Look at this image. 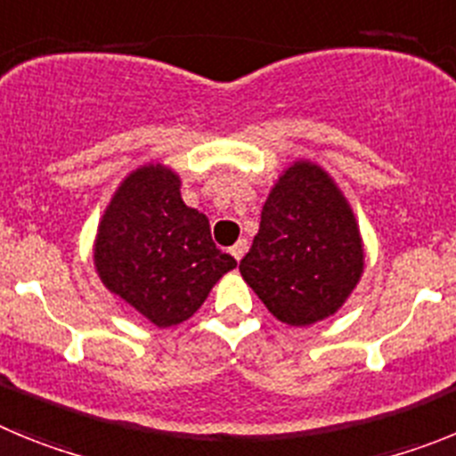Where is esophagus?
<instances>
[{
	"label": "esophagus",
	"instance_id": "obj_1",
	"mask_svg": "<svg viewBox=\"0 0 456 456\" xmlns=\"http://www.w3.org/2000/svg\"><path fill=\"white\" fill-rule=\"evenodd\" d=\"M247 248H248V241L247 240H240L235 244V247L231 248V253H232V257H235L237 263H240L241 257H244V253H247Z\"/></svg>",
	"mask_w": 456,
	"mask_h": 456
}]
</instances>
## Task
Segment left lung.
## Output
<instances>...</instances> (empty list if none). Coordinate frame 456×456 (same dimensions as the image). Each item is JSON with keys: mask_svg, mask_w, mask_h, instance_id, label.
Wrapping results in <instances>:
<instances>
[{"mask_svg": "<svg viewBox=\"0 0 456 456\" xmlns=\"http://www.w3.org/2000/svg\"><path fill=\"white\" fill-rule=\"evenodd\" d=\"M356 216L322 167L294 162L267 196L241 278L276 320L310 326L338 313L361 281Z\"/></svg>", "mask_w": 456, "mask_h": 456, "instance_id": "left-lung-1", "label": "left lung"}]
</instances>
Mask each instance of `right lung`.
Returning <instances> with one entry per match:
<instances>
[{"label": "right lung", "instance_id": "right-lung-1", "mask_svg": "<svg viewBox=\"0 0 456 456\" xmlns=\"http://www.w3.org/2000/svg\"><path fill=\"white\" fill-rule=\"evenodd\" d=\"M93 263L118 294L159 329L189 320L237 260L212 241L209 221L187 208L180 175L146 164L120 183L104 209Z\"/></svg>", "mask_w": 456, "mask_h": 456}]
</instances>
